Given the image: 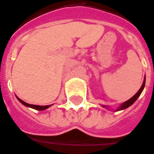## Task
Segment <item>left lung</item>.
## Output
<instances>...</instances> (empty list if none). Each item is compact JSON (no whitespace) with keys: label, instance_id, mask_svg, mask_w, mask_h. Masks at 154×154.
Listing matches in <instances>:
<instances>
[{"label":"left lung","instance_id":"8db88e82","mask_svg":"<svg viewBox=\"0 0 154 154\" xmlns=\"http://www.w3.org/2000/svg\"><path fill=\"white\" fill-rule=\"evenodd\" d=\"M145 79H144V82H143L142 85H141V87L140 88V90H138V92H137V94H135V95L132 97V98H131L130 99H128V101H126V102H124V103H122L121 105H120V106H119V108L117 109L116 111H121V110H124V109L128 108V106H130L131 105H132V104H133V103H134L135 102L137 101V98H139V96L140 95V94L142 93L143 90H144V88H145ZM103 107H106V108L107 107V106H104V105H103Z\"/></svg>","mask_w":154,"mask_h":154}]
</instances>
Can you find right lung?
<instances>
[{"mask_svg":"<svg viewBox=\"0 0 154 154\" xmlns=\"http://www.w3.org/2000/svg\"><path fill=\"white\" fill-rule=\"evenodd\" d=\"M17 97V96H16ZM17 98L18 99L20 103L23 104L26 106H28V107H30V108L35 109V110H38V111H43V110H46V109H48V107L51 106V105H48V106H38V105H33V104H29V103H25L24 101H22V99H20L18 97H17Z\"/></svg>","mask_w":154,"mask_h":154,"instance_id":"obj_1","label":"right lung"}]
</instances>
